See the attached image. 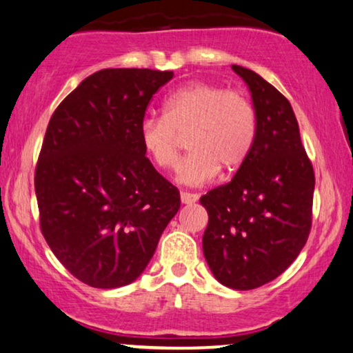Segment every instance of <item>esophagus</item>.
<instances>
[{
  "label": "esophagus",
  "mask_w": 353,
  "mask_h": 353,
  "mask_svg": "<svg viewBox=\"0 0 353 353\" xmlns=\"http://www.w3.org/2000/svg\"><path fill=\"white\" fill-rule=\"evenodd\" d=\"M197 199H199V196L197 194H192V192H181V201L182 204H194Z\"/></svg>",
  "instance_id": "esophagus-1"
}]
</instances>
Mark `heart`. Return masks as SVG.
Instances as JSON below:
<instances>
[{
  "instance_id": "1",
  "label": "heart",
  "mask_w": 353,
  "mask_h": 353,
  "mask_svg": "<svg viewBox=\"0 0 353 353\" xmlns=\"http://www.w3.org/2000/svg\"><path fill=\"white\" fill-rule=\"evenodd\" d=\"M163 116L144 117L139 141L159 169H174L179 161L181 136L188 134V156L179 168V181L199 185L219 171L236 172L252 151L257 114L241 89L194 81L168 96Z\"/></svg>"
}]
</instances>
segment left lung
<instances>
[{
	"label": "left lung",
	"instance_id": "obj_1",
	"mask_svg": "<svg viewBox=\"0 0 353 353\" xmlns=\"http://www.w3.org/2000/svg\"><path fill=\"white\" fill-rule=\"evenodd\" d=\"M232 70L249 86L257 136L232 181L201 197L209 214L202 250L222 285L250 290L279 277L305 245L315 176L285 96L257 72Z\"/></svg>",
	"mask_w": 353,
	"mask_h": 353
}]
</instances>
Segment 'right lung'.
<instances>
[{
    "label": "right lung",
    "mask_w": 353,
    "mask_h": 353,
    "mask_svg": "<svg viewBox=\"0 0 353 353\" xmlns=\"http://www.w3.org/2000/svg\"><path fill=\"white\" fill-rule=\"evenodd\" d=\"M172 71L114 68L88 76L52 112L34 172L39 225L81 282H134L181 208L177 188L139 141L149 101Z\"/></svg>",
    "instance_id": "right-lung-1"
}]
</instances>
